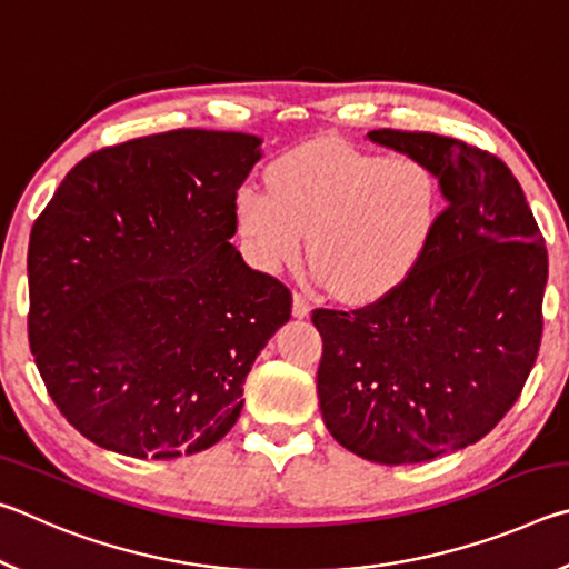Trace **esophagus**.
Listing matches in <instances>:
<instances>
[{
    "instance_id": "esophagus-1",
    "label": "esophagus",
    "mask_w": 569,
    "mask_h": 569,
    "mask_svg": "<svg viewBox=\"0 0 569 569\" xmlns=\"http://www.w3.org/2000/svg\"><path fill=\"white\" fill-rule=\"evenodd\" d=\"M308 313H311V301L303 293L293 291V316L296 319H306Z\"/></svg>"
}]
</instances>
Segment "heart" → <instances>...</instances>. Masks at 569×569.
Here are the masks:
<instances>
[{
	"label": "heart",
	"instance_id": "heart-1",
	"mask_svg": "<svg viewBox=\"0 0 569 569\" xmlns=\"http://www.w3.org/2000/svg\"><path fill=\"white\" fill-rule=\"evenodd\" d=\"M441 182L417 156L359 150L341 140H311L268 170V188L246 182L236 223L263 271L301 256L343 301L391 293L417 271L435 238Z\"/></svg>",
	"mask_w": 569,
	"mask_h": 569
}]
</instances>
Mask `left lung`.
<instances>
[{
  "label": "left lung",
  "instance_id": "1",
  "mask_svg": "<svg viewBox=\"0 0 569 569\" xmlns=\"http://www.w3.org/2000/svg\"><path fill=\"white\" fill-rule=\"evenodd\" d=\"M429 162L447 206L407 281L353 311L316 308L326 429L379 465L475 445L512 409L542 341L547 248L502 160L435 132L371 130Z\"/></svg>",
  "mask_w": 569,
  "mask_h": 569
}]
</instances>
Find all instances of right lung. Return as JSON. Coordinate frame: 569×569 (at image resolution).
<instances>
[{
	"instance_id": "1",
	"label": "right lung",
	"mask_w": 569,
	"mask_h": 569,
	"mask_svg": "<svg viewBox=\"0 0 569 569\" xmlns=\"http://www.w3.org/2000/svg\"><path fill=\"white\" fill-rule=\"evenodd\" d=\"M261 160L246 132L170 130L67 172L27 253L30 349L62 417L134 459L223 439L291 291L246 266L236 196Z\"/></svg>"
}]
</instances>
